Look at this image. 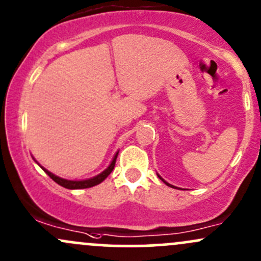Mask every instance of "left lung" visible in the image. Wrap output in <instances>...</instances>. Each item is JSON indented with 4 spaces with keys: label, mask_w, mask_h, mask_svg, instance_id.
<instances>
[{
    "label": "left lung",
    "mask_w": 261,
    "mask_h": 261,
    "mask_svg": "<svg viewBox=\"0 0 261 261\" xmlns=\"http://www.w3.org/2000/svg\"><path fill=\"white\" fill-rule=\"evenodd\" d=\"M157 176H159V178H160V179H161V181H163V182H165V183H166V185H167V186H170V187H173V188H177V187H174V186H172V185H170V183H168V182H166V181H165V179H163V178H162V177H161V176H160V174H159V173H157Z\"/></svg>",
    "instance_id": "obj_1"
}]
</instances>
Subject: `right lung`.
<instances>
[{
    "instance_id": "obj_1",
    "label": "right lung",
    "mask_w": 261,
    "mask_h": 261,
    "mask_svg": "<svg viewBox=\"0 0 261 261\" xmlns=\"http://www.w3.org/2000/svg\"><path fill=\"white\" fill-rule=\"evenodd\" d=\"M117 154H119V151H117V152L115 153V156H114L113 161L110 162V165H109L108 167L105 168V170L102 171L101 173L96 174V176L91 177V178L79 179V181H76V179H65V178H62V177H59V176H56V174L51 173L50 171H48L47 168H44V167H43V166L39 165V163L37 162L36 160H34V159H33V160H34V161H36L37 163H38L39 167H41L42 170L44 171V172L47 173L48 176H49L50 178L53 179L54 182L58 183L59 186H62V187H64V188H68V190H82V188H90V187H94V186L99 185V183H101L102 181H104V179L107 178L109 174L111 173V171L114 170V167H115V162H116Z\"/></svg>"
}]
</instances>
